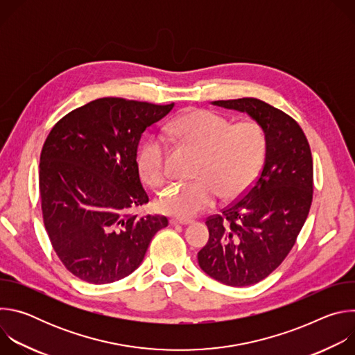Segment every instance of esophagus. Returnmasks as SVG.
Listing matches in <instances>:
<instances>
[{"label":"esophagus","mask_w":355,"mask_h":355,"mask_svg":"<svg viewBox=\"0 0 355 355\" xmlns=\"http://www.w3.org/2000/svg\"><path fill=\"white\" fill-rule=\"evenodd\" d=\"M170 223H171V225H182V226H187V225L192 223V220H189V219H177V218H171V219H170Z\"/></svg>","instance_id":"esophagus-1"}]
</instances>
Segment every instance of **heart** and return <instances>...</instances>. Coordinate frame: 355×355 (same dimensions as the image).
<instances>
[{"label":"heart","instance_id":"1","mask_svg":"<svg viewBox=\"0 0 355 355\" xmlns=\"http://www.w3.org/2000/svg\"><path fill=\"white\" fill-rule=\"evenodd\" d=\"M168 132L199 155L195 181L170 187L160 193V212L188 219L214 208L218 196L230 202L243 196L254 184L266 155L267 135L252 119L233 123L211 110H192L174 119ZM137 168L151 187L167 180V147L162 137H148L137 151Z\"/></svg>","mask_w":355,"mask_h":355}]
</instances>
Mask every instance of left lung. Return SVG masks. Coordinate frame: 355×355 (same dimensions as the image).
Here are the masks:
<instances>
[{
  "label": "left lung",
  "instance_id": "8db88e82",
  "mask_svg": "<svg viewBox=\"0 0 355 355\" xmlns=\"http://www.w3.org/2000/svg\"><path fill=\"white\" fill-rule=\"evenodd\" d=\"M247 112L267 135L263 170L251 188L220 215L207 219L209 241L198 252L199 267L229 286L267 278L292 250L313 198V159L297 122L257 98L214 101Z\"/></svg>",
  "mask_w": 355,
  "mask_h": 355
}]
</instances>
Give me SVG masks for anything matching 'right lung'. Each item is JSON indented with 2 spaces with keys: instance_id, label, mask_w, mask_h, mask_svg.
Returning <instances> with one entry per match:
<instances>
[{
  "instance_id": "add662e5",
  "label": "right lung",
  "mask_w": 355,
  "mask_h": 355,
  "mask_svg": "<svg viewBox=\"0 0 355 355\" xmlns=\"http://www.w3.org/2000/svg\"><path fill=\"white\" fill-rule=\"evenodd\" d=\"M174 104L99 98L69 112L47 135L39 163L44 229L63 266L89 284L132 274L153 236L168 226L162 215L137 218L148 202L136 163L147 126Z\"/></svg>"
}]
</instances>
